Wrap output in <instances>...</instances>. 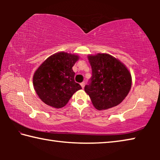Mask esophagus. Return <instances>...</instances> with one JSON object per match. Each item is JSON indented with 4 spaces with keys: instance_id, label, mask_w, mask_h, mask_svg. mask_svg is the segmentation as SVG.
Segmentation results:
<instances>
[{
    "instance_id": "obj_1",
    "label": "esophagus",
    "mask_w": 160,
    "mask_h": 160,
    "mask_svg": "<svg viewBox=\"0 0 160 160\" xmlns=\"http://www.w3.org/2000/svg\"><path fill=\"white\" fill-rule=\"evenodd\" d=\"M80 85L82 87V88H84V87H85V82H81L80 83Z\"/></svg>"
}]
</instances>
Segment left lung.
Returning a JSON list of instances; mask_svg holds the SVG:
<instances>
[{"label":"left lung","mask_w":160,"mask_h":160,"mask_svg":"<svg viewBox=\"0 0 160 160\" xmlns=\"http://www.w3.org/2000/svg\"><path fill=\"white\" fill-rule=\"evenodd\" d=\"M92 77L85 87L94 107L98 110L117 106L128 95L131 75L126 67L109 54L89 56Z\"/></svg>","instance_id":"8db88e82"}]
</instances>
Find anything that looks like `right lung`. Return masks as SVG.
<instances>
[{
	"mask_svg": "<svg viewBox=\"0 0 160 160\" xmlns=\"http://www.w3.org/2000/svg\"><path fill=\"white\" fill-rule=\"evenodd\" d=\"M78 55L59 52L48 57L34 72V90L46 104L54 108L63 107L75 92L82 89L75 82L72 66Z\"/></svg>",
	"mask_w": 160,
	"mask_h": 160,
	"instance_id": "right-lung-1",
	"label": "right lung"
}]
</instances>
